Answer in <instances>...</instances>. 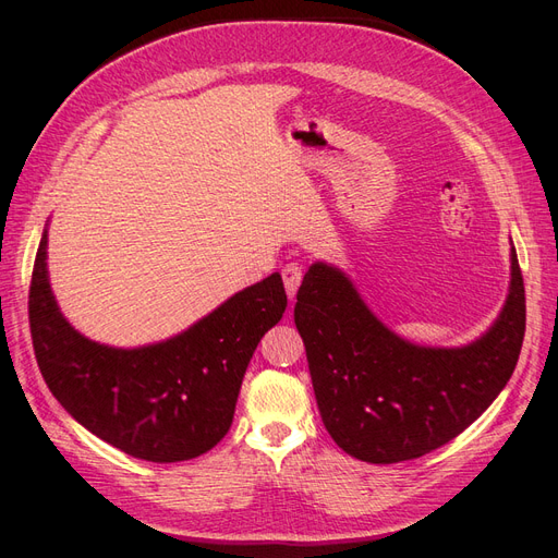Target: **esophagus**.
Masks as SVG:
<instances>
[{
	"instance_id": "esophagus-1",
	"label": "esophagus",
	"mask_w": 558,
	"mask_h": 558,
	"mask_svg": "<svg viewBox=\"0 0 558 558\" xmlns=\"http://www.w3.org/2000/svg\"><path fill=\"white\" fill-rule=\"evenodd\" d=\"M281 277H283L286 293H289V298H295V293L300 289V281H302V277H305V267H302L300 263L283 265L281 267Z\"/></svg>"
}]
</instances>
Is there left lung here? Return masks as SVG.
I'll use <instances>...</instances> for the list:
<instances>
[{
    "label": "left lung",
    "mask_w": 558,
    "mask_h": 558,
    "mask_svg": "<svg viewBox=\"0 0 558 558\" xmlns=\"http://www.w3.org/2000/svg\"><path fill=\"white\" fill-rule=\"evenodd\" d=\"M293 316L337 447L365 463H400L461 435L510 381L526 330V293L512 246L510 295L492 330L461 349H430L400 340L340 269L316 263Z\"/></svg>",
    "instance_id": "left-lung-1"
}]
</instances>
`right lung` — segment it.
Masks as SVG:
<instances>
[{
	"mask_svg": "<svg viewBox=\"0 0 558 558\" xmlns=\"http://www.w3.org/2000/svg\"><path fill=\"white\" fill-rule=\"evenodd\" d=\"M281 275L232 295L172 340L111 349L58 312L46 272V232L29 281V332L44 381L99 440L134 459L189 461L228 433L246 365L286 310Z\"/></svg>",
	"mask_w": 558,
	"mask_h": 558,
	"instance_id": "1",
	"label": "right lung"
}]
</instances>
